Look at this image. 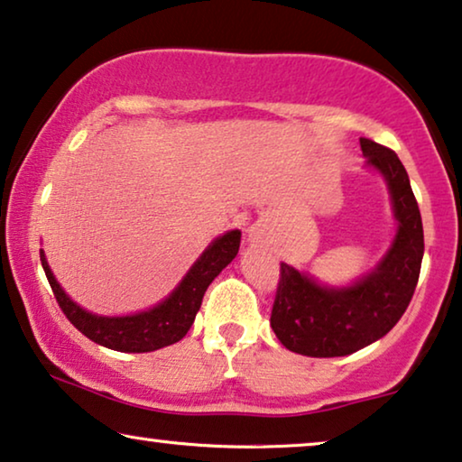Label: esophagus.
Here are the masks:
<instances>
[{
  "label": "esophagus",
  "mask_w": 462,
  "mask_h": 462,
  "mask_svg": "<svg viewBox=\"0 0 462 462\" xmlns=\"http://www.w3.org/2000/svg\"><path fill=\"white\" fill-rule=\"evenodd\" d=\"M251 236H255V232H254V230H251Z\"/></svg>",
  "instance_id": "34e87169"
}]
</instances>
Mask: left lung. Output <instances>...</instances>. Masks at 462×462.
I'll list each match as a JSON object with an SVG mask.
<instances>
[{
  "mask_svg": "<svg viewBox=\"0 0 462 462\" xmlns=\"http://www.w3.org/2000/svg\"><path fill=\"white\" fill-rule=\"evenodd\" d=\"M367 167L389 186L397 235L383 262L350 287H323L281 263L273 325L281 344L306 356H344L395 328L414 295L424 254L422 219L402 160L389 147L359 139Z\"/></svg>",
  "mask_w": 462,
  "mask_h": 462,
  "instance_id": "1",
  "label": "left lung"
}]
</instances>
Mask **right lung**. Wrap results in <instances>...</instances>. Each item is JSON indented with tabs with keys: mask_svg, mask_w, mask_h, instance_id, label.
Segmentation results:
<instances>
[{
	"mask_svg": "<svg viewBox=\"0 0 462 462\" xmlns=\"http://www.w3.org/2000/svg\"><path fill=\"white\" fill-rule=\"evenodd\" d=\"M238 247H241V232L238 230H230L224 236L215 238L164 302L145 312H139V315L128 317H97L79 309L54 279L44 251H40V260L54 298H57L65 317L73 323V328L106 348L120 350V353H150V350L180 342L188 334L207 287L227 263L235 260Z\"/></svg>",
	"mask_w": 462,
	"mask_h": 462,
	"instance_id": "1",
	"label": "right lung"
}]
</instances>
